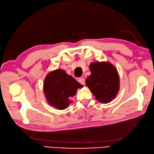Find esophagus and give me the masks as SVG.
Returning <instances> with one entry per match:
<instances>
[{
	"instance_id": "obj_1",
	"label": "esophagus",
	"mask_w": 154,
	"mask_h": 154,
	"mask_svg": "<svg viewBox=\"0 0 154 154\" xmlns=\"http://www.w3.org/2000/svg\"><path fill=\"white\" fill-rule=\"evenodd\" d=\"M78 82H79V83H81L82 85H85V79L83 78H80L78 79Z\"/></svg>"
}]
</instances>
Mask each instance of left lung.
<instances>
[{
	"label": "left lung",
	"instance_id": "8db88e82",
	"mask_svg": "<svg viewBox=\"0 0 154 154\" xmlns=\"http://www.w3.org/2000/svg\"><path fill=\"white\" fill-rule=\"evenodd\" d=\"M89 69L91 74L86 79V85L99 102L109 103L115 98L119 90L117 69L106 62L91 63Z\"/></svg>",
	"mask_w": 154,
	"mask_h": 154
}]
</instances>
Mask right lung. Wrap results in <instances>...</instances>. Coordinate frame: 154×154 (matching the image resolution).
Returning <instances> with one entry per match:
<instances>
[{
    "mask_svg": "<svg viewBox=\"0 0 154 154\" xmlns=\"http://www.w3.org/2000/svg\"><path fill=\"white\" fill-rule=\"evenodd\" d=\"M83 85L62 69L51 71L44 82V92L51 106L59 110L66 109L72 103V97Z\"/></svg>",
    "mask_w": 154,
    "mask_h": 154,
    "instance_id": "add662e5",
    "label": "right lung"
}]
</instances>
